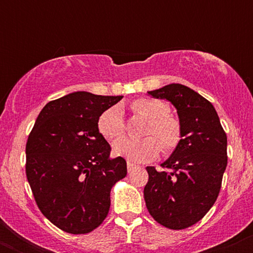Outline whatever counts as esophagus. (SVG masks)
Segmentation results:
<instances>
[{
  "label": "esophagus",
  "mask_w": 253,
  "mask_h": 253,
  "mask_svg": "<svg viewBox=\"0 0 253 253\" xmlns=\"http://www.w3.org/2000/svg\"><path fill=\"white\" fill-rule=\"evenodd\" d=\"M134 168H136L135 164L130 163V162H127V171H128V172H130V171L134 169Z\"/></svg>",
  "instance_id": "34e87169"
}]
</instances>
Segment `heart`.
Returning <instances> with one entry per match:
<instances>
[{
	"label": "heart",
	"instance_id": "heart-1",
	"mask_svg": "<svg viewBox=\"0 0 253 253\" xmlns=\"http://www.w3.org/2000/svg\"><path fill=\"white\" fill-rule=\"evenodd\" d=\"M132 109L136 114L149 120L144 130L146 138L132 140L128 138L119 139L113 144V153L124 157L127 161L140 163L150 161L159 155L162 149L164 153H171L176 150L182 139L181 124L170 115L168 104L153 98H138L132 103ZM98 132L107 140H115L125 133V121L119 107L104 110L98 118Z\"/></svg>",
	"mask_w": 253,
	"mask_h": 253
}]
</instances>
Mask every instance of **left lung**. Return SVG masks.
<instances>
[{
    "label": "left lung",
    "mask_w": 253,
    "mask_h": 253,
    "mask_svg": "<svg viewBox=\"0 0 253 253\" xmlns=\"http://www.w3.org/2000/svg\"><path fill=\"white\" fill-rule=\"evenodd\" d=\"M173 104L181 143L162 164L147 167L144 199L151 216L170 229H184L202 219L216 201L227 167V136L215 108L193 89L172 83L147 91Z\"/></svg>",
    "instance_id": "obj_1"
}]
</instances>
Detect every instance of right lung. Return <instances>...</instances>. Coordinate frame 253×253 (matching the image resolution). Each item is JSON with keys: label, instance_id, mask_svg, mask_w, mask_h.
I'll return each mask as SVG.
<instances>
[{"label": "right lung", "instance_id": "add662e5", "mask_svg": "<svg viewBox=\"0 0 253 253\" xmlns=\"http://www.w3.org/2000/svg\"><path fill=\"white\" fill-rule=\"evenodd\" d=\"M123 96L76 91L51 101L26 144V175L42 213L64 232L84 234L106 219L110 190L127 175L123 157L110 158L98 118Z\"/></svg>", "mask_w": 253, "mask_h": 253}]
</instances>
